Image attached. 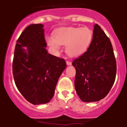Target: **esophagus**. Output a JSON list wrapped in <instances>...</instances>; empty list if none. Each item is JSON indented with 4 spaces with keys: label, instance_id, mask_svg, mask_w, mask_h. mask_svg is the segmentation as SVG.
<instances>
[{
    "label": "esophagus",
    "instance_id": "34e87169",
    "mask_svg": "<svg viewBox=\"0 0 127 127\" xmlns=\"http://www.w3.org/2000/svg\"><path fill=\"white\" fill-rule=\"evenodd\" d=\"M66 64H67V65H71V61H67Z\"/></svg>",
    "mask_w": 127,
    "mask_h": 127
}]
</instances>
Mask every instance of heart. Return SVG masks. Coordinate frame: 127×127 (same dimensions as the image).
<instances>
[{"mask_svg": "<svg viewBox=\"0 0 127 127\" xmlns=\"http://www.w3.org/2000/svg\"><path fill=\"white\" fill-rule=\"evenodd\" d=\"M54 37H47L48 45L54 52L66 45L65 51L68 56H78L86 51L93 38V32L88 27H64L56 30Z\"/></svg>", "mask_w": 127, "mask_h": 127, "instance_id": "obj_1", "label": "heart"}]
</instances>
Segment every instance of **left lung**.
Here are the masks:
<instances>
[{"label":"left lung","instance_id":"8db88e82","mask_svg":"<svg viewBox=\"0 0 127 127\" xmlns=\"http://www.w3.org/2000/svg\"><path fill=\"white\" fill-rule=\"evenodd\" d=\"M75 88L80 100L97 102L107 95L114 84L116 61L109 37L95 24L93 39L86 52L73 60Z\"/></svg>","mask_w":127,"mask_h":127}]
</instances>
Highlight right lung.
<instances>
[{
	"instance_id": "right-lung-1",
	"label": "right lung",
	"mask_w": 127,
	"mask_h": 127,
	"mask_svg": "<svg viewBox=\"0 0 127 127\" xmlns=\"http://www.w3.org/2000/svg\"><path fill=\"white\" fill-rule=\"evenodd\" d=\"M43 25L32 24L16 41L13 61L15 84L23 96L34 105L50 102L66 63L48 54ZM23 47H27L26 51Z\"/></svg>"
}]
</instances>
